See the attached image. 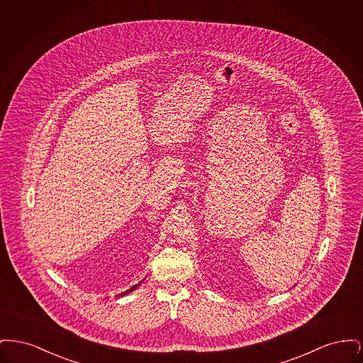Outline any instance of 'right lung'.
Returning <instances> with one entry per match:
<instances>
[{"instance_id":"obj_1","label":"right lung","mask_w":363,"mask_h":363,"mask_svg":"<svg viewBox=\"0 0 363 363\" xmlns=\"http://www.w3.org/2000/svg\"><path fill=\"white\" fill-rule=\"evenodd\" d=\"M140 283H141V281H140ZM140 283H138V284H140ZM138 284H135L132 289H129V290H126V291H123V293L118 294V296H123V295H126V294L132 293L135 289H138Z\"/></svg>"}]
</instances>
